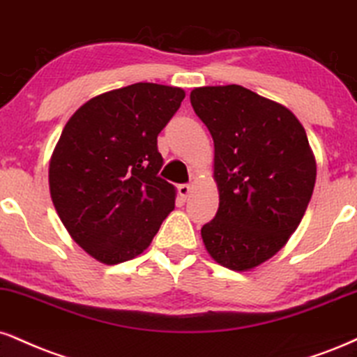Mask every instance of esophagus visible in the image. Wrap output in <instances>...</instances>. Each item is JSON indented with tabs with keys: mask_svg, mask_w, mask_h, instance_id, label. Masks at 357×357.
Listing matches in <instances>:
<instances>
[{
	"mask_svg": "<svg viewBox=\"0 0 357 357\" xmlns=\"http://www.w3.org/2000/svg\"><path fill=\"white\" fill-rule=\"evenodd\" d=\"M178 192H179V196L186 199V197L190 196V192H191V186H190V184H179Z\"/></svg>",
	"mask_w": 357,
	"mask_h": 357,
	"instance_id": "1",
	"label": "esophagus"
}]
</instances>
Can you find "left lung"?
I'll list each match as a JSON object with an SVG mask.
<instances>
[{"mask_svg": "<svg viewBox=\"0 0 357 357\" xmlns=\"http://www.w3.org/2000/svg\"><path fill=\"white\" fill-rule=\"evenodd\" d=\"M214 141L220 208L201 227L208 252L234 271L263 264L298 229L316 183V160L298 118L238 84L191 91Z\"/></svg>", "mask_w": 357, "mask_h": 357, "instance_id": "8db88e82", "label": "left lung"}]
</instances>
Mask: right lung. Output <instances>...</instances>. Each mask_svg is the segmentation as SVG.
<instances>
[{"label": "right lung", "instance_id": "right-lung-1", "mask_svg": "<svg viewBox=\"0 0 357 357\" xmlns=\"http://www.w3.org/2000/svg\"><path fill=\"white\" fill-rule=\"evenodd\" d=\"M183 100L181 88L136 83L91 98L64 126L50 161L51 199L94 259L141 255L174 209V186L158 174V135Z\"/></svg>", "mask_w": 357, "mask_h": 357}]
</instances>
